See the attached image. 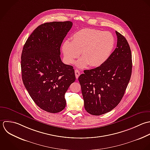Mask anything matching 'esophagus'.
<instances>
[{
	"mask_svg": "<svg viewBox=\"0 0 150 150\" xmlns=\"http://www.w3.org/2000/svg\"><path fill=\"white\" fill-rule=\"evenodd\" d=\"M75 76H76V78L78 79L79 76L80 75V72L78 70V69H75Z\"/></svg>",
	"mask_w": 150,
	"mask_h": 150,
	"instance_id": "1",
	"label": "esophagus"
}]
</instances>
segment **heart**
Returning <instances> with one entry per match:
<instances>
[{
    "mask_svg": "<svg viewBox=\"0 0 150 150\" xmlns=\"http://www.w3.org/2000/svg\"><path fill=\"white\" fill-rule=\"evenodd\" d=\"M115 44L113 34L92 28H84L75 33L72 41L66 40L62 50L67 64H72L81 52L82 58L76 62L81 68L89 65L98 67L103 65L110 57Z\"/></svg>",
    "mask_w": 150,
    "mask_h": 150,
    "instance_id": "heart-1",
    "label": "heart"
}]
</instances>
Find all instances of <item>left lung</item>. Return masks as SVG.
<instances>
[{
	"mask_svg": "<svg viewBox=\"0 0 150 150\" xmlns=\"http://www.w3.org/2000/svg\"><path fill=\"white\" fill-rule=\"evenodd\" d=\"M117 47L101 66L85 70L78 80L85 109L92 115L105 114L121 101L132 72V56L126 38L116 31Z\"/></svg>",
	"mask_w": 150,
	"mask_h": 150,
	"instance_id": "obj_1",
	"label": "left lung"
}]
</instances>
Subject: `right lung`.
<instances>
[{
  "label": "right lung",
  "instance_id": "add662e5",
  "mask_svg": "<svg viewBox=\"0 0 150 150\" xmlns=\"http://www.w3.org/2000/svg\"><path fill=\"white\" fill-rule=\"evenodd\" d=\"M72 26L69 21L42 24L23 48V84L35 103L49 113H58L65 108V92L76 79L73 67L64 64L60 57L61 44Z\"/></svg>",
  "mask_w": 150,
  "mask_h": 150
}]
</instances>
